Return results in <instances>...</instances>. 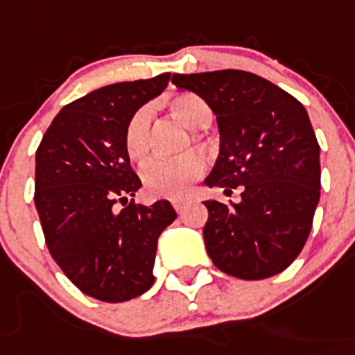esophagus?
Wrapping results in <instances>:
<instances>
[{
  "instance_id": "esophagus-1",
  "label": "esophagus",
  "mask_w": 355,
  "mask_h": 355,
  "mask_svg": "<svg viewBox=\"0 0 355 355\" xmlns=\"http://www.w3.org/2000/svg\"><path fill=\"white\" fill-rule=\"evenodd\" d=\"M171 205H173V208L177 210V214H182L185 208V205H187V201L185 200H173L171 201Z\"/></svg>"
}]
</instances>
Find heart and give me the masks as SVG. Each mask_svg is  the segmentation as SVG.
<instances>
[{
	"label": "heart",
	"mask_w": 355,
	"mask_h": 355,
	"mask_svg": "<svg viewBox=\"0 0 355 355\" xmlns=\"http://www.w3.org/2000/svg\"><path fill=\"white\" fill-rule=\"evenodd\" d=\"M171 110L191 128H203L211 119L210 107L196 94L184 92L171 99ZM150 107L138 108L125 124L124 148L132 162H144L152 147ZM205 170V157L193 150L175 159H150L141 168V182L150 196L178 200L187 196L194 182Z\"/></svg>",
	"instance_id": "1"
}]
</instances>
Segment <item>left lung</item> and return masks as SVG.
<instances>
[{
	"mask_svg": "<svg viewBox=\"0 0 355 355\" xmlns=\"http://www.w3.org/2000/svg\"><path fill=\"white\" fill-rule=\"evenodd\" d=\"M178 89L217 115L220 150L205 184L238 203L208 200L205 245L215 266L263 280L293 264L320 198L319 144L304 107L289 92L240 69L173 75Z\"/></svg>",
	"mask_w": 355,
	"mask_h": 355,
	"instance_id": "left-lung-1",
	"label": "left lung"
}]
</instances>
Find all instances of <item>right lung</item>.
<instances>
[{"label":"right lung","instance_id":"add662e5","mask_svg":"<svg viewBox=\"0 0 355 355\" xmlns=\"http://www.w3.org/2000/svg\"><path fill=\"white\" fill-rule=\"evenodd\" d=\"M168 82L170 73H162L75 99L36 150L35 207L49 252L94 300L121 303L150 289L157 238L177 217L170 201L144 207L129 200L141 182L124 148L131 115Z\"/></svg>","mask_w":355,"mask_h":355}]
</instances>
